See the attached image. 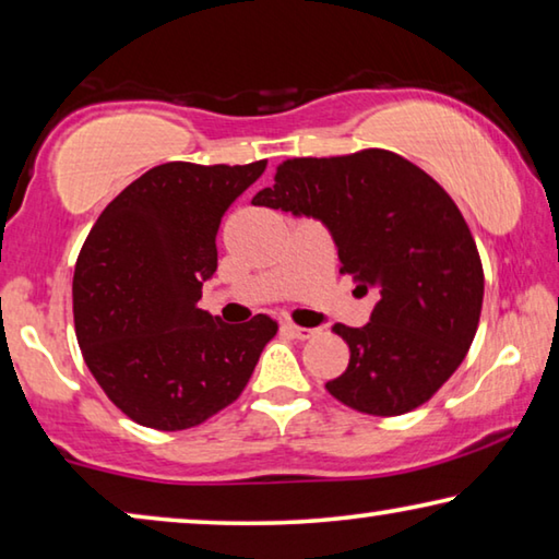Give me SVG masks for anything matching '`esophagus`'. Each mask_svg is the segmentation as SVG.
<instances>
[{"label": "esophagus", "instance_id": "34e87169", "mask_svg": "<svg viewBox=\"0 0 559 559\" xmlns=\"http://www.w3.org/2000/svg\"><path fill=\"white\" fill-rule=\"evenodd\" d=\"M283 328H286V331L298 341H308V338H313V335H316L313 328H304V325H294V323H286Z\"/></svg>", "mask_w": 559, "mask_h": 559}]
</instances>
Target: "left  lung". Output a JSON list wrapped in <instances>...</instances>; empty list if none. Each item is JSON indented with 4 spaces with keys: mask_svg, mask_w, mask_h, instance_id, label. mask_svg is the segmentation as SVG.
I'll return each instance as SVG.
<instances>
[{
    "mask_svg": "<svg viewBox=\"0 0 559 559\" xmlns=\"http://www.w3.org/2000/svg\"><path fill=\"white\" fill-rule=\"evenodd\" d=\"M253 206L321 221L341 273L376 294L370 323L335 325L348 343L345 373L325 388L368 415H403L455 373L483 308V263L445 189L385 148L331 158H288Z\"/></svg>",
    "mask_w": 559,
    "mask_h": 559,
    "instance_id": "1",
    "label": "left lung"
}]
</instances>
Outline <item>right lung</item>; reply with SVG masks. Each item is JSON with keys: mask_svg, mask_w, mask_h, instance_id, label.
<instances>
[{"mask_svg": "<svg viewBox=\"0 0 559 559\" xmlns=\"http://www.w3.org/2000/svg\"><path fill=\"white\" fill-rule=\"evenodd\" d=\"M269 162H168L129 183L96 218L74 269L82 356L109 401L154 430H186L234 403L278 325H226L201 311L228 206Z\"/></svg>", "mask_w": 559, "mask_h": 559, "instance_id": "right-lung-1", "label": "right lung"}]
</instances>
